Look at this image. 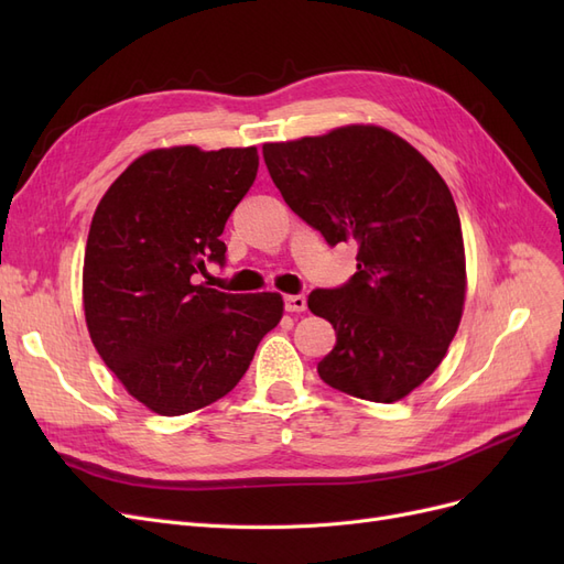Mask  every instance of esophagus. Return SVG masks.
Returning <instances> with one entry per match:
<instances>
[{"instance_id":"34e87169","label":"esophagus","mask_w":564,"mask_h":564,"mask_svg":"<svg viewBox=\"0 0 564 564\" xmlns=\"http://www.w3.org/2000/svg\"><path fill=\"white\" fill-rule=\"evenodd\" d=\"M305 296L301 294H292V296H284V311L286 313H303L305 311Z\"/></svg>"}]
</instances>
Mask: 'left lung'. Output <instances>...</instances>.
Masks as SVG:
<instances>
[{"instance_id": "left-lung-1", "label": "left lung", "mask_w": 564, "mask_h": 564, "mask_svg": "<svg viewBox=\"0 0 564 564\" xmlns=\"http://www.w3.org/2000/svg\"><path fill=\"white\" fill-rule=\"evenodd\" d=\"M263 160L324 242L357 247L355 275L308 296L336 332L319 379L352 398L402 400L437 369L464 313V235L447 183L381 127L265 143Z\"/></svg>"}]
</instances>
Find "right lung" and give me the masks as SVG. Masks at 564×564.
Instances as JSON below:
<instances>
[{
    "instance_id": "right-lung-1",
    "label": "right lung",
    "mask_w": 564,
    "mask_h": 564,
    "mask_svg": "<svg viewBox=\"0 0 564 564\" xmlns=\"http://www.w3.org/2000/svg\"><path fill=\"white\" fill-rule=\"evenodd\" d=\"M256 172V148L152 150L96 207L84 253L89 334L115 377L162 416L224 398L282 317L280 294L199 282L207 263L226 265L220 232Z\"/></svg>"
}]
</instances>
